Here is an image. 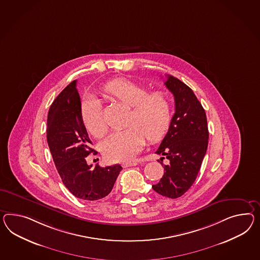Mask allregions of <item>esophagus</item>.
Segmentation results:
<instances>
[{"instance_id":"esophagus-1","label":"esophagus","mask_w":260,"mask_h":260,"mask_svg":"<svg viewBox=\"0 0 260 260\" xmlns=\"http://www.w3.org/2000/svg\"><path fill=\"white\" fill-rule=\"evenodd\" d=\"M138 164L139 163L136 162V161H134V162H124V163L121 164V166L123 167V168H127V167L137 166Z\"/></svg>"}]
</instances>
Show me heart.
Returning <instances> with one entry per match:
<instances>
[{"label": "heart", "mask_w": 260, "mask_h": 260, "mask_svg": "<svg viewBox=\"0 0 260 260\" xmlns=\"http://www.w3.org/2000/svg\"><path fill=\"white\" fill-rule=\"evenodd\" d=\"M108 98L130 107L126 128L115 132L102 143V152L107 159L126 162L133 159L145 144V137L151 142L161 140L172 120V103L162 91L149 90L133 81L123 78L107 82L102 87ZM81 117L87 131L100 139L107 132L100 102L92 96L81 105Z\"/></svg>", "instance_id": "b5f03b06"}]
</instances>
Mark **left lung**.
<instances>
[{
    "instance_id": "8db88e82",
    "label": "left lung",
    "mask_w": 260,
    "mask_h": 260,
    "mask_svg": "<svg viewBox=\"0 0 260 260\" xmlns=\"http://www.w3.org/2000/svg\"><path fill=\"white\" fill-rule=\"evenodd\" d=\"M167 88L173 94L175 113L168 133L155 153L169 160L154 191L168 198L181 197L192 186L200 171L208 144L207 115L192 89L168 74ZM165 157H161L163 161Z\"/></svg>"
}]
</instances>
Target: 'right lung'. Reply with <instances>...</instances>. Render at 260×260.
<instances>
[{
	"mask_svg": "<svg viewBox=\"0 0 260 260\" xmlns=\"http://www.w3.org/2000/svg\"><path fill=\"white\" fill-rule=\"evenodd\" d=\"M47 142L63 184L75 197L100 200L111 192L122 168L119 164L87 165V155L97 152L90 147L92 143L82 120L76 80L60 92L49 109Z\"/></svg>",
	"mask_w": 260,
	"mask_h": 260,
	"instance_id": "add662e5",
	"label": "right lung"
}]
</instances>
